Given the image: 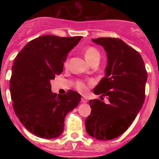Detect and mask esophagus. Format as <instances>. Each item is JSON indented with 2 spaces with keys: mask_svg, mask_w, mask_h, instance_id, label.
<instances>
[{
  "mask_svg": "<svg viewBox=\"0 0 159 159\" xmlns=\"http://www.w3.org/2000/svg\"><path fill=\"white\" fill-rule=\"evenodd\" d=\"M81 100H82V102H83V103H87V99L84 97H82V99H81Z\"/></svg>",
  "mask_w": 159,
  "mask_h": 159,
  "instance_id": "obj_1",
  "label": "esophagus"
}]
</instances>
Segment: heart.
Here are the masks:
<instances>
[{
  "label": "heart",
  "instance_id": "heart-1",
  "mask_svg": "<svg viewBox=\"0 0 159 159\" xmlns=\"http://www.w3.org/2000/svg\"><path fill=\"white\" fill-rule=\"evenodd\" d=\"M85 57L87 59V62H89L90 63L92 62L94 60L96 59H100V52L97 48H94V47H87L85 49L84 52ZM77 90H79L80 92H86L87 91V85L85 84L83 82H77L76 85Z\"/></svg>",
  "mask_w": 159,
  "mask_h": 159
}]
</instances>
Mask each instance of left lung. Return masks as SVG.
<instances>
[{
	"mask_svg": "<svg viewBox=\"0 0 159 159\" xmlns=\"http://www.w3.org/2000/svg\"><path fill=\"white\" fill-rule=\"evenodd\" d=\"M107 55L106 76L93 90L107 96L109 103L90 100L92 109L85 121L87 134L99 140H111L125 132L142 108L148 73L138 51L116 38L93 39Z\"/></svg>",
	"mask_w": 159,
	"mask_h": 159,
	"instance_id": "obj_1",
	"label": "left lung"
}]
</instances>
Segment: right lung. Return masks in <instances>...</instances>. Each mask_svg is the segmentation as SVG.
<instances>
[{"instance_id":"right-lung-1","label":"right lung","mask_w":159,"mask_h":159,"mask_svg":"<svg viewBox=\"0 0 159 159\" xmlns=\"http://www.w3.org/2000/svg\"><path fill=\"white\" fill-rule=\"evenodd\" d=\"M82 38L40 36L14 59L10 80L14 111L22 125L39 138L58 137L65 116L81 101V95L72 90L64 95L53 93L50 81L62 73L67 53Z\"/></svg>"}]
</instances>
